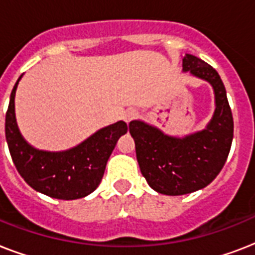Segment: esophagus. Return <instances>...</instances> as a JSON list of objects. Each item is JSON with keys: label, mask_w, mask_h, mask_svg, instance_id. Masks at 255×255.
I'll return each instance as SVG.
<instances>
[{"label": "esophagus", "mask_w": 255, "mask_h": 255, "mask_svg": "<svg viewBox=\"0 0 255 255\" xmlns=\"http://www.w3.org/2000/svg\"><path fill=\"white\" fill-rule=\"evenodd\" d=\"M137 116H139V111H136V110H127V111L124 112L123 118L127 123H129L133 119H136Z\"/></svg>", "instance_id": "34e87169"}]
</instances>
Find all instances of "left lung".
<instances>
[{"label": "left lung", "instance_id": "8db88e82", "mask_svg": "<svg viewBox=\"0 0 255 255\" xmlns=\"http://www.w3.org/2000/svg\"><path fill=\"white\" fill-rule=\"evenodd\" d=\"M182 69L213 86L216 111L208 127L178 139L140 120L129 123L141 174L152 189L168 196L192 193L209 185L224 167L233 140V115L217 71L190 54L182 59Z\"/></svg>", "mask_w": 255, "mask_h": 255}]
</instances>
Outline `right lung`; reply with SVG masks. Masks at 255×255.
<instances>
[{
    "mask_svg": "<svg viewBox=\"0 0 255 255\" xmlns=\"http://www.w3.org/2000/svg\"><path fill=\"white\" fill-rule=\"evenodd\" d=\"M18 81L10 95L5 119L6 141L18 173L33 189L49 197L77 200L92 193L102 181L118 140L127 133V124L118 122L102 128L69 151H38L23 140L15 123L14 96Z\"/></svg>",
    "mask_w": 255,
    "mask_h": 255,
    "instance_id": "1",
    "label": "right lung"
}]
</instances>
